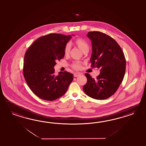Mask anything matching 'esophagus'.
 I'll return each instance as SVG.
<instances>
[{
    "mask_svg": "<svg viewBox=\"0 0 146 146\" xmlns=\"http://www.w3.org/2000/svg\"><path fill=\"white\" fill-rule=\"evenodd\" d=\"M81 75V73H79V72L78 73V72H77V73H75L74 74V77H77V76H79V75Z\"/></svg>",
    "mask_w": 146,
    "mask_h": 146,
    "instance_id": "esophagus-1",
    "label": "esophagus"
}]
</instances>
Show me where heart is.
<instances>
[{
  "mask_svg": "<svg viewBox=\"0 0 146 146\" xmlns=\"http://www.w3.org/2000/svg\"><path fill=\"white\" fill-rule=\"evenodd\" d=\"M73 43L78 48H79L84 53L88 52L89 49L88 43L84 39L81 38H77L73 41ZM70 45L69 44H67L64 48L65 54H68L70 52ZM72 67L74 69L79 70L81 67V62H79V61L74 62L72 64Z\"/></svg>",
  "mask_w": 146,
  "mask_h": 146,
  "instance_id": "b5f03b06",
  "label": "heart"
}]
</instances>
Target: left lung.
I'll list each match as a JSON object with an SVG mask.
<instances>
[{
	"label": "left lung",
	"mask_w": 146,
	"mask_h": 146,
	"mask_svg": "<svg viewBox=\"0 0 146 146\" xmlns=\"http://www.w3.org/2000/svg\"><path fill=\"white\" fill-rule=\"evenodd\" d=\"M87 37L92 41V67L100 68V73L93 79L88 73L83 90L96 100L111 97L117 90L124 79L126 59L119 44L110 36L100 31H89Z\"/></svg>",
	"instance_id": "obj_1"
}]
</instances>
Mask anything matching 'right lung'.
<instances>
[{"instance_id": "right-lung-1", "label": "right lung", "mask_w": 146, "mask_h": 146, "mask_svg": "<svg viewBox=\"0 0 146 146\" xmlns=\"http://www.w3.org/2000/svg\"><path fill=\"white\" fill-rule=\"evenodd\" d=\"M71 37L56 33L42 36L25 53L24 78L31 91L42 100L51 101L61 97L73 80V75L67 71L55 75L54 68L56 61L64 57L65 46Z\"/></svg>"}]
</instances>
